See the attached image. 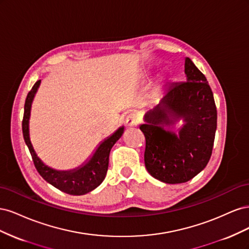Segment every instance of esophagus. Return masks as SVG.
<instances>
[{"label":"esophagus","mask_w":249,"mask_h":249,"mask_svg":"<svg viewBox=\"0 0 249 249\" xmlns=\"http://www.w3.org/2000/svg\"><path fill=\"white\" fill-rule=\"evenodd\" d=\"M138 123H139V120H138L137 116L135 115V114H130L129 116L126 117V119H125V124H126V125H127V126H130V127H132V126H136V125L138 124Z\"/></svg>","instance_id":"1"}]
</instances>
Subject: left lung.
Listing matches in <instances>:
<instances>
[{
    "label": "left lung",
    "instance_id": "8db88e82",
    "mask_svg": "<svg viewBox=\"0 0 249 249\" xmlns=\"http://www.w3.org/2000/svg\"><path fill=\"white\" fill-rule=\"evenodd\" d=\"M186 82L170 84L159 103L145 112L140 130L145 136L148 173L166 184H180L197 176L212 155L217 127L213 92L203 73L185 58ZM178 120V132L166 129Z\"/></svg>",
    "mask_w": 249,
    "mask_h": 249
}]
</instances>
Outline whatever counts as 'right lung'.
Here are the masks:
<instances>
[{
	"mask_svg": "<svg viewBox=\"0 0 249 249\" xmlns=\"http://www.w3.org/2000/svg\"><path fill=\"white\" fill-rule=\"evenodd\" d=\"M40 83L41 80L35 83L26 99L24 119H22V135H24L25 142L30 150V154L32 156L37 171L49 184L67 194L84 195L94 190L96 187H99L106 178L111 148L117 142V140L123 136L124 126H119L109 137L100 142V144L96 146L93 154L80 166L70 170H58L48 166L37 156L31 139H30L29 129L32 103L37 90L40 86Z\"/></svg>",
	"mask_w": 249,
	"mask_h": 249,
	"instance_id": "obj_1",
	"label": "right lung"
}]
</instances>
